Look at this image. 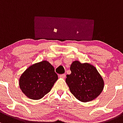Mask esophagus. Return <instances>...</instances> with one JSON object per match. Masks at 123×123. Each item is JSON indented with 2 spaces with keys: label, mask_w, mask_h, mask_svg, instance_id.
<instances>
[{
  "label": "esophagus",
  "mask_w": 123,
  "mask_h": 123,
  "mask_svg": "<svg viewBox=\"0 0 123 123\" xmlns=\"http://www.w3.org/2000/svg\"><path fill=\"white\" fill-rule=\"evenodd\" d=\"M66 77V75L65 74H61L59 75V77L60 78H65Z\"/></svg>",
  "instance_id": "esophagus-1"
}]
</instances>
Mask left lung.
I'll list each match as a JSON object with an SVG mask.
<instances>
[{"instance_id":"8db88e82","label":"left lung","mask_w":123,"mask_h":123,"mask_svg":"<svg viewBox=\"0 0 123 123\" xmlns=\"http://www.w3.org/2000/svg\"><path fill=\"white\" fill-rule=\"evenodd\" d=\"M71 74L65 81L71 92L78 100L88 102L96 98L104 88V81L94 66L75 61L70 67Z\"/></svg>"}]
</instances>
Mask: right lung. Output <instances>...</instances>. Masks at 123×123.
Returning <instances> with one entry per match:
<instances>
[{"label": "right lung", "mask_w": 123, "mask_h": 123, "mask_svg": "<svg viewBox=\"0 0 123 123\" xmlns=\"http://www.w3.org/2000/svg\"><path fill=\"white\" fill-rule=\"evenodd\" d=\"M58 80L54 67L46 61L31 65L20 76L19 86L29 98H42Z\"/></svg>", "instance_id": "1"}]
</instances>
